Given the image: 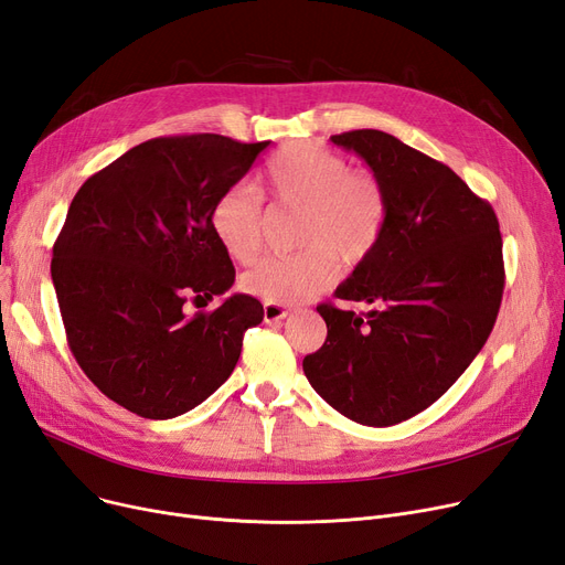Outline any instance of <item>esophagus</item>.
Returning <instances> with one entry per match:
<instances>
[{
  "label": "esophagus",
  "mask_w": 565,
  "mask_h": 565,
  "mask_svg": "<svg viewBox=\"0 0 565 565\" xmlns=\"http://www.w3.org/2000/svg\"><path fill=\"white\" fill-rule=\"evenodd\" d=\"M290 316V309L284 305H275V302H265L263 305V318L265 323H279L284 318Z\"/></svg>",
  "instance_id": "34e87169"
}]
</instances>
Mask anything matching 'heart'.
I'll return each instance as SVG.
<instances>
[{
    "mask_svg": "<svg viewBox=\"0 0 565 565\" xmlns=\"http://www.w3.org/2000/svg\"><path fill=\"white\" fill-rule=\"evenodd\" d=\"M258 186L273 207L300 210L298 244L305 247L267 256L244 273V292L263 302H305L334 284L339 260L355 267L381 244L387 224L383 182L323 145H284L267 161ZM210 228L233 260L249 263L263 242L260 201L239 186L224 191L212 205Z\"/></svg>",
    "mask_w": 565,
    "mask_h": 565,
    "instance_id": "heart-1",
    "label": "heart"
}]
</instances>
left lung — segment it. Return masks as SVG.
Returning <instances> with one entry per match:
<instances>
[{"mask_svg": "<svg viewBox=\"0 0 565 565\" xmlns=\"http://www.w3.org/2000/svg\"><path fill=\"white\" fill-rule=\"evenodd\" d=\"M332 142L383 182L387 224L334 292L370 309L318 305L328 339L302 370L349 420L390 427L444 395L492 332L505 286L499 218L455 170L395 136L358 129Z\"/></svg>", "mask_w": 565, "mask_h": 565, "instance_id": "8db88e82", "label": "left lung"}]
</instances>
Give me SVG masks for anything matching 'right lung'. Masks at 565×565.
Masks as SVG:
<instances>
[{"mask_svg":"<svg viewBox=\"0 0 565 565\" xmlns=\"http://www.w3.org/2000/svg\"><path fill=\"white\" fill-rule=\"evenodd\" d=\"M265 142L218 134L145 140L73 195L51 275L68 349L108 399L150 420L205 402L235 370L244 332L263 321L252 296L186 313L235 281L210 228L214 201Z\"/></svg>","mask_w":565,"mask_h":565,"instance_id":"add662e5","label":"right lung"}]
</instances>
